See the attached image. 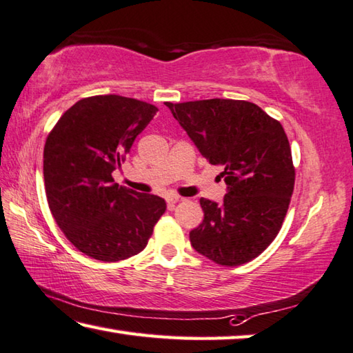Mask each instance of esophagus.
<instances>
[{
	"label": "esophagus",
	"mask_w": 353,
	"mask_h": 353,
	"mask_svg": "<svg viewBox=\"0 0 353 353\" xmlns=\"http://www.w3.org/2000/svg\"><path fill=\"white\" fill-rule=\"evenodd\" d=\"M179 201H181V197L176 196V194H170L168 197H166V202H168V207H170L171 210L174 208V205H176Z\"/></svg>",
	"instance_id": "esophagus-1"
}]
</instances>
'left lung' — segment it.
I'll use <instances>...</instances> for the list:
<instances>
[{
  "mask_svg": "<svg viewBox=\"0 0 353 353\" xmlns=\"http://www.w3.org/2000/svg\"><path fill=\"white\" fill-rule=\"evenodd\" d=\"M166 106L201 154L222 165L228 185L221 205L201 199L203 221L190 232L191 245L225 267L258 258L278 236L293 194L294 166L283 125L245 100Z\"/></svg>",
  "mask_w": 353,
  "mask_h": 353,
  "instance_id": "obj_1",
  "label": "left lung"
}]
</instances>
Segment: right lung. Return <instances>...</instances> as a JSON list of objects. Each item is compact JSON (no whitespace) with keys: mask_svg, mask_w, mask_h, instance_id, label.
<instances>
[{"mask_svg":"<svg viewBox=\"0 0 353 353\" xmlns=\"http://www.w3.org/2000/svg\"><path fill=\"white\" fill-rule=\"evenodd\" d=\"M159 110L121 95H94L61 115L44 145L48 203L68 241L92 259L117 262L142 252L166 202L119 187L134 140Z\"/></svg>","mask_w":353,"mask_h":353,"instance_id":"obj_1","label":"right lung"}]
</instances>
